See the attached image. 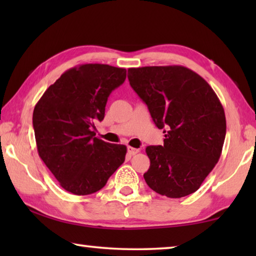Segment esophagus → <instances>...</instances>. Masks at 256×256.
I'll return each mask as SVG.
<instances>
[{"mask_svg": "<svg viewBox=\"0 0 256 256\" xmlns=\"http://www.w3.org/2000/svg\"><path fill=\"white\" fill-rule=\"evenodd\" d=\"M138 149H136V148H132V146H128V154H130V156H134V154H136L138 152Z\"/></svg>", "mask_w": 256, "mask_h": 256, "instance_id": "1", "label": "esophagus"}]
</instances>
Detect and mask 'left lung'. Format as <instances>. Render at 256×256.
I'll return each instance as SVG.
<instances>
[{"mask_svg":"<svg viewBox=\"0 0 256 256\" xmlns=\"http://www.w3.org/2000/svg\"><path fill=\"white\" fill-rule=\"evenodd\" d=\"M128 78L164 133V146L146 148V184L167 198L190 196L222 154L226 136L222 102L202 76L185 66L131 68Z\"/></svg>","mask_w":256,"mask_h":256,"instance_id":"8db88e82","label":"left lung"}]
</instances>
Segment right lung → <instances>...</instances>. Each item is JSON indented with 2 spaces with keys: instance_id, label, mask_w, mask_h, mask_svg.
Listing matches in <instances>:
<instances>
[{
  "instance_id": "add662e5",
  "label": "right lung",
  "mask_w": 256,
  "mask_h": 256,
  "mask_svg": "<svg viewBox=\"0 0 256 256\" xmlns=\"http://www.w3.org/2000/svg\"><path fill=\"white\" fill-rule=\"evenodd\" d=\"M126 70L81 64L48 86L34 110L38 154L62 188L76 196L102 190L124 162L126 146L96 138L107 99L125 81Z\"/></svg>"
}]
</instances>
